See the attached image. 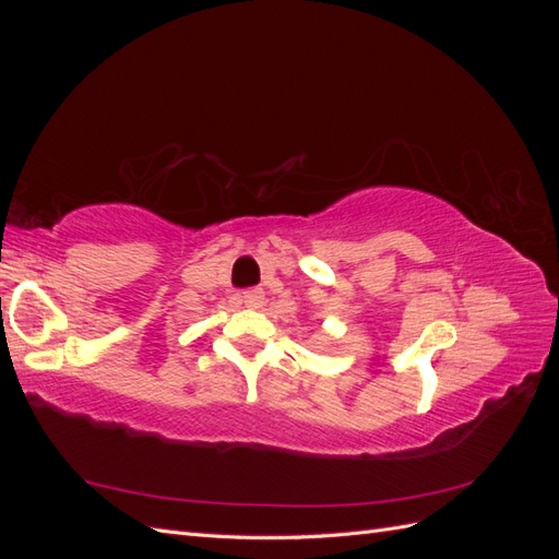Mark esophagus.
Returning a JSON list of instances; mask_svg holds the SVG:
<instances>
[{
  "mask_svg": "<svg viewBox=\"0 0 559 559\" xmlns=\"http://www.w3.org/2000/svg\"><path fill=\"white\" fill-rule=\"evenodd\" d=\"M242 302L247 308H261L265 302V296H263V292H245Z\"/></svg>",
  "mask_w": 559,
  "mask_h": 559,
  "instance_id": "34e87169",
  "label": "esophagus"
}]
</instances>
